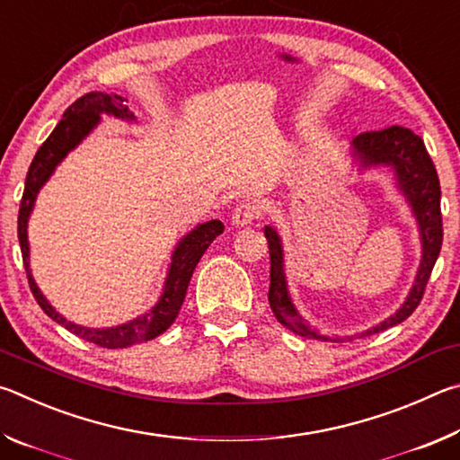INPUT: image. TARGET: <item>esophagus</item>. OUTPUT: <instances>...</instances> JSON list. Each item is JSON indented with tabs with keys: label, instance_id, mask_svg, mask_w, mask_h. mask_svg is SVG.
<instances>
[{
	"label": "esophagus",
	"instance_id": "obj_1",
	"mask_svg": "<svg viewBox=\"0 0 460 460\" xmlns=\"http://www.w3.org/2000/svg\"><path fill=\"white\" fill-rule=\"evenodd\" d=\"M258 217H260V205H255V202H241L235 211H233L231 223L235 225V227H247V225H252Z\"/></svg>",
	"mask_w": 460,
	"mask_h": 460
}]
</instances>
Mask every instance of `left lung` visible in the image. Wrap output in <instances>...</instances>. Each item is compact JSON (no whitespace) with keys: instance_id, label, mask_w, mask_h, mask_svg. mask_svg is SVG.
<instances>
[{"instance_id":"1","label":"left lung","mask_w":460,"mask_h":460,"mask_svg":"<svg viewBox=\"0 0 460 460\" xmlns=\"http://www.w3.org/2000/svg\"><path fill=\"white\" fill-rule=\"evenodd\" d=\"M349 154H351L359 172L379 166L392 170L395 186H398V190L403 194V199H406L411 208V215H414V219L418 223L420 245H422V258H420L414 284H411L403 305L395 310L392 316H387L385 321H381L379 324L361 332V337H365V334L385 331L389 326L403 323L411 313H414L420 300H422L428 278L432 274V268L436 260H438L442 247L440 182L430 155L426 152L422 137L416 136L414 131H410L408 128L392 126L381 131H367V134L357 136L353 139L351 152ZM263 233H266L270 247L268 300L271 310H274V316L286 326V329L300 334V337L331 342L342 341L341 337H326V334H321L302 318L298 308L294 306L290 290H288L282 239H279L278 231L274 227H270V225L263 229ZM347 339L351 341V337Z\"/></svg>"}]
</instances>
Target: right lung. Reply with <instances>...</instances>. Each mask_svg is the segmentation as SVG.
<instances>
[{
  "label": "right lung",
  "instance_id": "obj_1",
  "mask_svg": "<svg viewBox=\"0 0 460 460\" xmlns=\"http://www.w3.org/2000/svg\"><path fill=\"white\" fill-rule=\"evenodd\" d=\"M101 115H113L118 119L136 121V115L126 105V99L119 95H107V93H87L81 99L66 109L58 126L54 128L49 139L40 146L36 152L32 164L26 174V186L24 197H22L20 215H18V239L22 247V260H24V268L28 274L30 290H32L34 298L40 308L49 314L52 321L65 326L76 337H81L89 342H95L99 347L107 349H123L131 345H139L144 341H152L158 334L170 329V324L176 321L181 306L184 302L186 290H189L192 271L197 268L202 253L207 247L221 235L225 225L221 221H207L200 223L192 231L178 241L172 258H170V266L166 271L164 286H162V294L155 305L147 310L146 314H139L131 321L107 326V329H91V326H81L76 323L66 321L65 316L54 310V306L46 300V296L40 292L36 279L32 276V268H30V243H28V221L30 215L34 211L36 197L42 186L49 182V178L54 174V170L66 158L68 152H73L84 137H87L93 129L101 123Z\"/></svg>",
  "mask_w": 460,
  "mask_h": 460
}]
</instances>
